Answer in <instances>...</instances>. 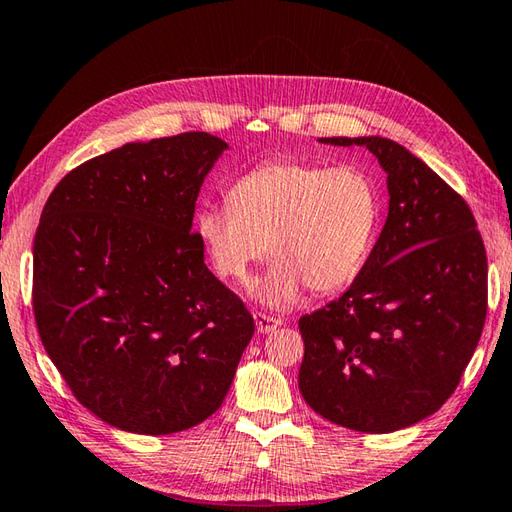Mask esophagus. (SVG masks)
<instances>
[{"mask_svg":"<svg viewBox=\"0 0 512 512\" xmlns=\"http://www.w3.org/2000/svg\"><path fill=\"white\" fill-rule=\"evenodd\" d=\"M254 320H256V328L260 335H267L274 331V328L280 326V320H276V317H271V315H265V313H254Z\"/></svg>","mask_w":512,"mask_h":512,"instance_id":"obj_1","label":"esophagus"}]
</instances>
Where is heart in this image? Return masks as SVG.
Returning a JSON list of instances; mask_svg holds the SVG:
<instances>
[{
  "instance_id": "obj_1",
  "label": "heart",
  "mask_w": 512,
  "mask_h": 512,
  "mask_svg": "<svg viewBox=\"0 0 512 512\" xmlns=\"http://www.w3.org/2000/svg\"><path fill=\"white\" fill-rule=\"evenodd\" d=\"M230 206H206L197 234L221 276L245 282L260 258L274 256L254 285L256 298L285 309L306 287H346L370 252L379 219L377 186L357 166L258 164L227 190Z\"/></svg>"
}]
</instances>
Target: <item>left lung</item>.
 <instances>
[{
  "mask_svg": "<svg viewBox=\"0 0 512 512\" xmlns=\"http://www.w3.org/2000/svg\"><path fill=\"white\" fill-rule=\"evenodd\" d=\"M366 146L388 175V219L339 300L300 317V392L346 429L392 434L458 388L486 320V252L467 203L399 142Z\"/></svg>",
  "mask_w": 512,
  "mask_h": 512,
  "instance_id": "8db88e82",
  "label": "left lung"
}]
</instances>
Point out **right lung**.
<instances>
[{
  "label": "right lung",
  "mask_w": 512,
  "mask_h": 512,
  "mask_svg": "<svg viewBox=\"0 0 512 512\" xmlns=\"http://www.w3.org/2000/svg\"><path fill=\"white\" fill-rule=\"evenodd\" d=\"M230 149L210 133L129 142L67 173L34 236V320L74 396L164 436L219 410L254 317L203 263L192 217Z\"/></svg>",
  "instance_id": "1"
}]
</instances>
